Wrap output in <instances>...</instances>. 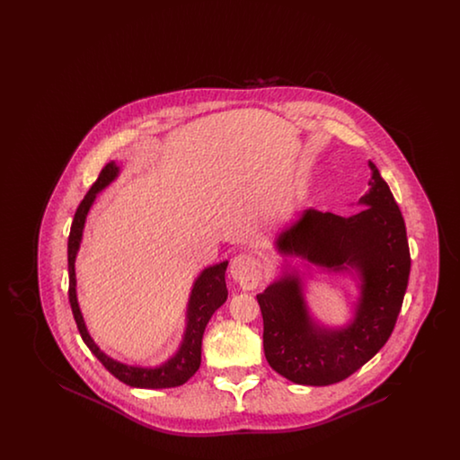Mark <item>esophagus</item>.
Returning a JSON list of instances; mask_svg holds the SVG:
<instances>
[{
	"instance_id": "obj_1",
	"label": "esophagus",
	"mask_w": 460,
	"mask_h": 460,
	"mask_svg": "<svg viewBox=\"0 0 460 460\" xmlns=\"http://www.w3.org/2000/svg\"><path fill=\"white\" fill-rule=\"evenodd\" d=\"M229 274L243 289H253L262 281V263L252 255H238L231 262Z\"/></svg>"
}]
</instances>
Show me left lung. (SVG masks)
<instances>
[{"label": "left lung", "instance_id": "1", "mask_svg": "<svg viewBox=\"0 0 460 460\" xmlns=\"http://www.w3.org/2000/svg\"><path fill=\"white\" fill-rule=\"evenodd\" d=\"M369 190L351 216L314 208L285 227L274 241L285 261L276 281L257 295L263 317V351L269 366L305 386H328L347 379L385 347L394 332L411 274L405 222L394 195L369 160ZM298 264V265H300ZM347 273L359 296L351 319L329 327L305 304L304 268Z\"/></svg>", "mask_w": 460, "mask_h": 460}]
</instances>
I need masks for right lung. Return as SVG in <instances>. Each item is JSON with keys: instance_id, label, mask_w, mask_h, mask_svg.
Masks as SVG:
<instances>
[{"instance_id": "right-lung-1", "label": "right lung", "mask_w": 460, "mask_h": 460, "mask_svg": "<svg viewBox=\"0 0 460 460\" xmlns=\"http://www.w3.org/2000/svg\"><path fill=\"white\" fill-rule=\"evenodd\" d=\"M120 174V167L115 164H109L96 179V182L91 186L88 195L81 201L74 222L70 227L68 236V300L72 306L74 319L77 323L79 332L88 345L89 350L96 355V358L109 369L119 381L126 383L132 388H148V390H160V388H174L184 385L199 367L201 362V340L203 332L214 315V312L227 300V288H226V269L227 261L214 263L210 267H205L198 274L190 300L186 306V326L182 332V340L179 343V349L175 350L171 358L165 362L154 366V367H143V366H129L124 362H119L111 358L105 351L100 350V347L94 343V340L89 334L88 326L84 323L79 300H77V279H75V259L81 248L83 233L86 226V217L89 210L98 197L107 186H110Z\"/></svg>"}]
</instances>
